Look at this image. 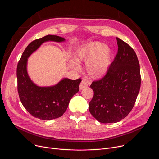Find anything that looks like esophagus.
<instances>
[{"instance_id": "34e87169", "label": "esophagus", "mask_w": 159, "mask_h": 159, "mask_svg": "<svg viewBox=\"0 0 159 159\" xmlns=\"http://www.w3.org/2000/svg\"><path fill=\"white\" fill-rule=\"evenodd\" d=\"M87 86H88V85H87V82H85V81L82 80V81L80 82V84L79 89H80V90H82V89H84V88L87 87Z\"/></svg>"}]
</instances>
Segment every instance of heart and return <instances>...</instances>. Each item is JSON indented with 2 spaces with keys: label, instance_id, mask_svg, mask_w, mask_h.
I'll return each mask as SVG.
<instances>
[{
  "label": "heart",
  "instance_id": "obj_1",
  "mask_svg": "<svg viewBox=\"0 0 159 159\" xmlns=\"http://www.w3.org/2000/svg\"><path fill=\"white\" fill-rule=\"evenodd\" d=\"M76 61L78 63H86L85 71L90 78L100 79L108 71L111 61V51L107 46L99 42L90 43L80 50ZM71 65L75 70H79L78 65L74 62L72 61Z\"/></svg>",
  "mask_w": 159,
  "mask_h": 159
}]
</instances>
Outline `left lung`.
I'll list each match as a JSON object with an SVG mask.
<instances>
[{"instance_id":"1","label":"left lung","mask_w":159,"mask_h":159,"mask_svg":"<svg viewBox=\"0 0 159 159\" xmlns=\"http://www.w3.org/2000/svg\"><path fill=\"white\" fill-rule=\"evenodd\" d=\"M118 53L106 75L93 82L94 96L89 104V111L99 122L120 121L133 109L140 91V64L133 49L116 38Z\"/></svg>"}]
</instances>
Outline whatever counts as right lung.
<instances>
[{
  "mask_svg": "<svg viewBox=\"0 0 159 159\" xmlns=\"http://www.w3.org/2000/svg\"><path fill=\"white\" fill-rule=\"evenodd\" d=\"M65 40L62 37L50 34L34 40L28 44L17 64V90L20 100L25 108L36 118L50 120L61 117L72 98L79 90L81 79L63 78L55 85L40 87L31 80L27 72L28 58L43 43L49 41L60 43Z\"/></svg>",
  "mask_w": 159,
  "mask_h": 159,
  "instance_id": "obj_1",
  "label": "right lung"
}]
</instances>
